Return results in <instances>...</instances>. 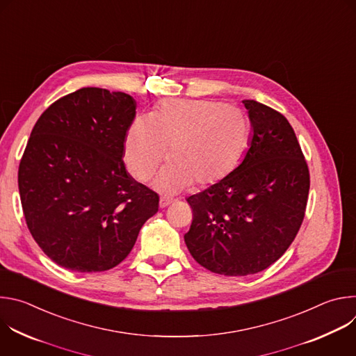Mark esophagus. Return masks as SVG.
Returning <instances> with one entry per match:
<instances>
[{
  "instance_id": "obj_1",
  "label": "esophagus",
  "mask_w": 356,
  "mask_h": 356,
  "mask_svg": "<svg viewBox=\"0 0 356 356\" xmlns=\"http://www.w3.org/2000/svg\"><path fill=\"white\" fill-rule=\"evenodd\" d=\"M172 202H175L173 198H170V197H161V207H168V206L172 204Z\"/></svg>"
}]
</instances>
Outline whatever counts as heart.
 I'll use <instances>...</instances> for the list:
<instances>
[{
  "mask_svg": "<svg viewBox=\"0 0 356 356\" xmlns=\"http://www.w3.org/2000/svg\"><path fill=\"white\" fill-rule=\"evenodd\" d=\"M249 136L250 122L239 107L213 99L169 98L149 117L134 120L125 138L124 156L129 173L146 181L165 159L168 149L170 162L158 179L159 188L177 191L191 183L209 187L235 170Z\"/></svg>",
  "mask_w": 356,
  "mask_h": 356,
  "instance_id": "heart-1",
  "label": "heart"
}]
</instances>
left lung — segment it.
Listing matches in <instances>:
<instances>
[{"label":"left lung","mask_w":356,"mask_h":356,"mask_svg":"<svg viewBox=\"0 0 356 356\" xmlns=\"http://www.w3.org/2000/svg\"><path fill=\"white\" fill-rule=\"evenodd\" d=\"M243 104L253 128L245 159L224 180L187 197V249L202 268L225 276L262 272L283 255L310 190L309 166L286 117L255 99Z\"/></svg>","instance_id":"8db88e82"}]
</instances>
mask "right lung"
<instances>
[{
  "mask_svg": "<svg viewBox=\"0 0 356 356\" xmlns=\"http://www.w3.org/2000/svg\"><path fill=\"white\" fill-rule=\"evenodd\" d=\"M135 110L125 92L84 87L49 106L31 132L18 170L22 210L35 242L62 268H115L159 210V194L124 163Z\"/></svg>",
  "mask_w": 356,
  "mask_h": 356,
  "instance_id": "obj_1",
  "label": "right lung"
}]
</instances>
